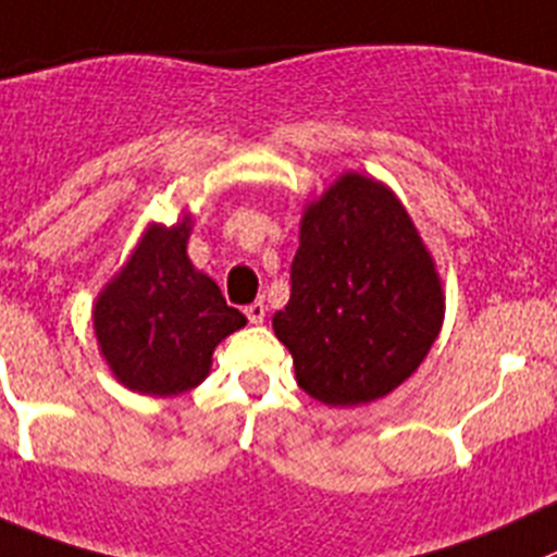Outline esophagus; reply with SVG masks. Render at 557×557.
<instances>
[{
	"mask_svg": "<svg viewBox=\"0 0 557 557\" xmlns=\"http://www.w3.org/2000/svg\"><path fill=\"white\" fill-rule=\"evenodd\" d=\"M264 314H268V306H264V300H253V304L246 306V317H248V322H253V325L264 322Z\"/></svg>",
	"mask_w": 557,
	"mask_h": 557,
	"instance_id": "34e87169",
	"label": "esophagus"
}]
</instances>
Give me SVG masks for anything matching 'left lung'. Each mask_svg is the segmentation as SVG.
Segmentation results:
<instances>
[{
	"mask_svg": "<svg viewBox=\"0 0 557 557\" xmlns=\"http://www.w3.org/2000/svg\"><path fill=\"white\" fill-rule=\"evenodd\" d=\"M289 304L273 314L298 385L331 407L383 399L426 358L446 298L394 190L347 172L300 221Z\"/></svg>",
	"mask_w": 557,
	"mask_h": 557,
	"instance_id": "left-lung-1",
	"label": "left lung"
}]
</instances>
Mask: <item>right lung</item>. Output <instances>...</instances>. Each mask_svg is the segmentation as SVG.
Here are the masks:
<instances>
[{
    "mask_svg": "<svg viewBox=\"0 0 557 557\" xmlns=\"http://www.w3.org/2000/svg\"><path fill=\"white\" fill-rule=\"evenodd\" d=\"M190 219L150 224L92 309L100 352L125 388L177 396L210 374L213 349L246 325L219 284L190 264Z\"/></svg>",
    "mask_w": 557,
    "mask_h": 557,
    "instance_id": "add662e5",
    "label": "right lung"
}]
</instances>
